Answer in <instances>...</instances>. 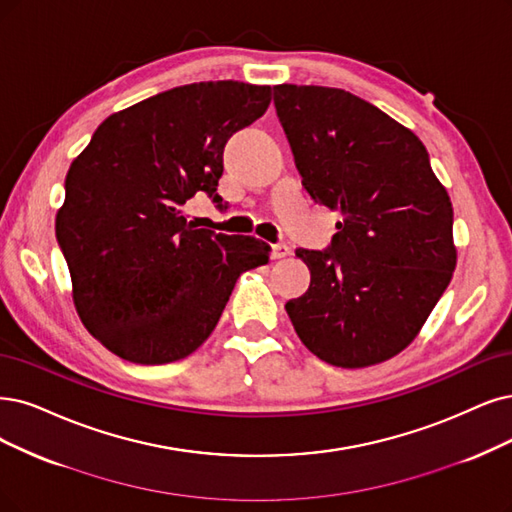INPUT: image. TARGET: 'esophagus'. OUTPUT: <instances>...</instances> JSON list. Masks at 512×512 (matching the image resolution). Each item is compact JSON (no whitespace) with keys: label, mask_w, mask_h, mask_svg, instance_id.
I'll list each match as a JSON object with an SVG mask.
<instances>
[{"label":"esophagus","mask_w":512,"mask_h":512,"mask_svg":"<svg viewBox=\"0 0 512 512\" xmlns=\"http://www.w3.org/2000/svg\"><path fill=\"white\" fill-rule=\"evenodd\" d=\"M289 255H291L289 244H285V242L272 244V257H274V259H285V257H289Z\"/></svg>","instance_id":"obj_1"}]
</instances>
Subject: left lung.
<instances>
[{
	"label": "left lung",
	"mask_w": 512,
	"mask_h": 512,
	"mask_svg": "<svg viewBox=\"0 0 512 512\" xmlns=\"http://www.w3.org/2000/svg\"><path fill=\"white\" fill-rule=\"evenodd\" d=\"M274 105L306 192L342 215L329 249L295 251L310 287L287 314L320 361L384 363L420 333L456 270L447 189L424 143L352 92L280 84Z\"/></svg>",
	"instance_id": "left-lung-1"
}]
</instances>
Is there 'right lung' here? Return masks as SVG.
<instances>
[{
  "label": "right lung",
  "instance_id": "obj_1",
  "mask_svg": "<svg viewBox=\"0 0 512 512\" xmlns=\"http://www.w3.org/2000/svg\"><path fill=\"white\" fill-rule=\"evenodd\" d=\"M272 101L270 86L234 80L177 86L122 109L71 162L56 240L73 304L92 337L124 361H181L213 333L242 272L270 244L198 227L183 204L219 208L223 147Z\"/></svg>",
  "mask_w": 512,
  "mask_h": 512
}]
</instances>
